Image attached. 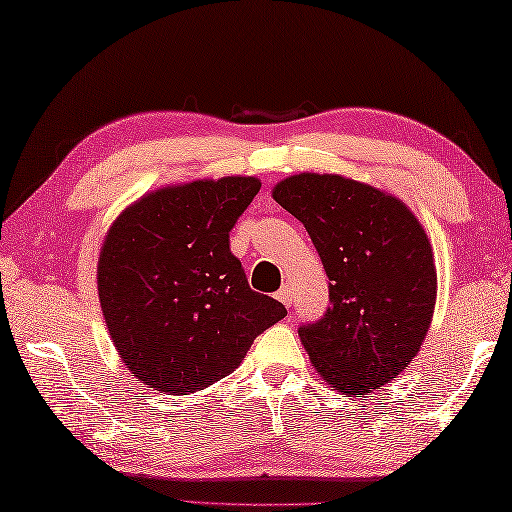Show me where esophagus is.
<instances>
[{"instance_id":"esophagus-1","label":"esophagus","mask_w":512,"mask_h":512,"mask_svg":"<svg viewBox=\"0 0 512 512\" xmlns=\"http://www.w3.org/2000/svg\"><path fill=\"white\" fill-rule=\"evenodd\" d=\"M293 288L291 286H282L280 291H277V300H280L284 306H293Z\"/></svg>"}]
</instances>
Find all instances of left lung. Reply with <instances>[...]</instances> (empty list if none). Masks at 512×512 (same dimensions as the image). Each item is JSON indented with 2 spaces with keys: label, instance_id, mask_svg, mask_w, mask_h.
Segmentation results:
<instances>
[{
  "label": "left lung",
  "instance_id": "obj_1",
  "mask_svg": "<svg viewBox=\"0 0 512 512\" xmlns=\"http://www.w3.org/2000/svg\"><path fill=\"white\" fill-rule=\"evenodd\" d=\"M273 199L300 219L329 277V306L302 322L320 376L345 394H369L410 365L436 300L432 248L401 201L336 174H297Z\"/></svg>",
  "mask_w": 512,
  "mask_h": 512
}]
</instances>
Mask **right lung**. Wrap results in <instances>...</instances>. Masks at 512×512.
I'll return each instance as SVG.
<instances>
[{"label":"right lung","instance_id":"1","mask_svg":"<svg viewBox=\"0 0 512 512\" xmlns=\"http://www.w3.org/2000/svg\"><path fill=\"white\" fill-rule=\"evenodd\" d=\"M259 188L253 176L176 185L111 226L98 297L120 358L145 385L181 396L217 383L286 315L230 253V230Z\"/></svg>","mask_w":512,"mask_h":512}]
</instances>
